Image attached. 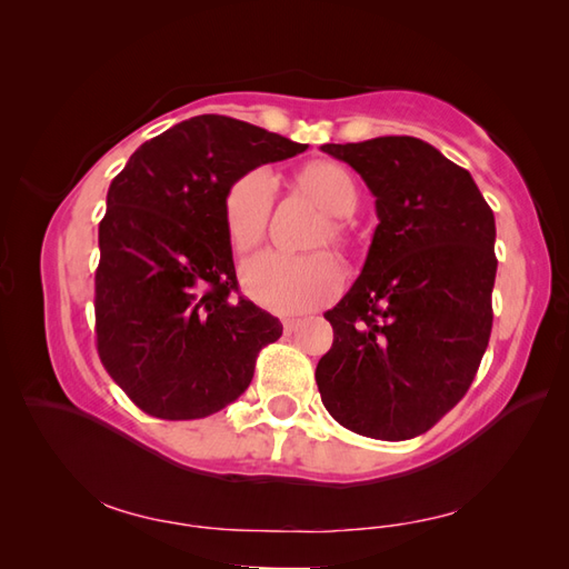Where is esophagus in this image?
Returning a JSON list of instances; mask_svg holds the SVG:
<instances>
[{
  "instance_id": "34e87169",
  "label": "esophagus",
  "mask_w": 569,
  "mask_h": 569,
  "mask_svg": "<svg viewBox=\"0 0 569 569\" xmlns=\"http://www.w3.org/2000/svg\"><path fill=\"white\" fill-rule=\"evenodd\" d=\"M299 322H301L299 318H284V320H282V327H284V332H287V335H291V332H297V330H299Z\"/></svg>"
}]
</instances>
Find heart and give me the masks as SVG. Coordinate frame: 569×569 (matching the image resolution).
I'll use <instances>...</instances> for the list:
<instances>
[{
  "mask_svg": "<svg viewBox=\"0 0 569 569\" xmlns=\"http://www.w3.org/2000/svg\"><path fill=\"white\" fill-rule=\"evenodd\" d=\"M297 184L325 213L335 218L320 228L316 244L349 247V230L339 220L353 213L358 206V187L351 173L335 161H316L306 166ZM274 203V180L266 168L247 170L239 176L222 199V220L237 251L253 249L266 237ZM247 295L272 313H306L337 297L343 272L330 253L287 256L263 251L251 256L242 266Z\"/></svg>",
  "mask_w": 569,
  "mask_h": 569,
  "instance_id": "obj_1",
  "label": "heart"
}]
</instances>
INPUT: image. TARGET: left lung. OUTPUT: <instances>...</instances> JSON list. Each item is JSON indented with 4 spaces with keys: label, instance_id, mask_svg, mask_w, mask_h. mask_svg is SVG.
I'll return each mask as SVG.
<instances>
[{
    "label": "left lung",
    "instance_id": "8db88e82",
    "mask_svg": "<svg viewBox=\"0 0 569 569\" xmlns=\"http://www.w3.org/2000/svg\"><path fill=\"white\" fill-rule=\"evenodd\" d=\"M375 194L360 278L325 318L327 412L356 435H425L470 389L491 337L496 222L468 170L418 137L322 144Z\"/></svg>",
    "mask_w": 569,
    "mask_h": 569
}]
</instances>
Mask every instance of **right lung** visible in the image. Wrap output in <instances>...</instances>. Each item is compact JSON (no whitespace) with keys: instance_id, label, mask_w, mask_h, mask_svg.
Masks as SVG:
<instances>
[{"instance_id":"right-lung-1","label":"right lung","mask_w":569,"mask_h":569,"mask_svg":"<svg viewBox=\"0 0 569 569\" xmlns=\"http://www.w3.org/2000/svg\"><path fill=\"white\" fill-rule=\"evenodd\" d=\"M308 144L228 116H194L137 149L99 222L94 332L101 366L161 420H199L251 385L282 325L234 297L228 187Z\"/></svg>"}]
</instances>
